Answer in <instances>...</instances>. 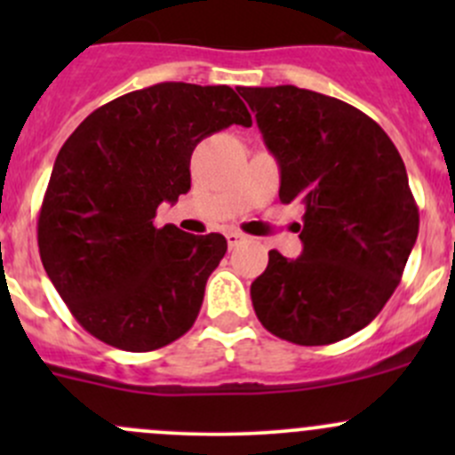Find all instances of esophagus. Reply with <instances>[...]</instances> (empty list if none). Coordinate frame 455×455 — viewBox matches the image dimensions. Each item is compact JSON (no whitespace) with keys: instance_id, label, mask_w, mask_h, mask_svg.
Segmentation results:
<instances>
[{"instance_id":"1","label":"esophagus","mask_w":455,"mask_h":455,"mask_svg":"<svg viewBox=\"0 0 455 455\" xmlns=\"http://www.w3.org/2000/svg\"><path fill=\"white\" fill-rule=\"evenodd\" d=\"M244 240H246L244 233H240V231H228V233H227L228 249H235V246L242 244V242H244Z\"/></svg>"}]
</instances>
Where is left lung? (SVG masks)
Returning <instances> with one entry per match:
<instances>
[{
  "mask_svg": "<svg viewBox=\"0 0 455 455\" xmlns=\"http://www.w3.org/2000/svg\"><path fill=\"white\" fill-rule=\"evenodd\" d=\"M282 173L279 200L304 204V251L268 253L251 283L257 319L297 346H328L383 310L419 237L401 154L361 109L295 85L237 87Z\"/></svg>",
  "mask_w": 455,
  "mask_h": 455,
  "instance_id": "left-lung-1",
  "label": "left lung"
}]
</instances>
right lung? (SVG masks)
Instances as JSON below:
<instances>
[{"instance_id":"obj_1","label":"right lung","mask_w":455,"mask_h":455,"mask_svg":"<svg viewBox=\"0 0 455 455\" xmlns=\"http://www.w3.org/2000/svg\"><path fill=\"white\" fill-rule=\"evenodd\" d=\"M251 123L233 87L158 84L94 109L63 142L36 240L50 282L92 337L149 352L194 325L227 240L154 227L156 209L191 189L202 139Z\"/></svg>"}]
</instances>
